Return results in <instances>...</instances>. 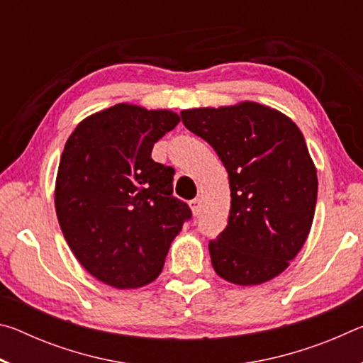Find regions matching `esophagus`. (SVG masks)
Wrapping results in <instances>:
<instances>
[{
  "mask_svg": "<svg viewBox=\"0 0 363 363\" xmlns=\"http://www.w3.org/2000/svg\"><path fill=\"white\" fill-rule=\"evenodd\" d=\"M189 205H190V210H192V213L196 216V214H199L200 210H201V200L200 199H194V200L189 201Z\"/></svg>",
  "mask_w": 363,
  "mask_h": 363,
  "instance_id": "34e87169",
  "label": "esophagus"
}]
</instances>
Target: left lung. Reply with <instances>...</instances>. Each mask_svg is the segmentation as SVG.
I'll return each mask as SVG.
<instances>
[{"mask_svg":"<svg viewBox=\"0 0 363 363\" xmlns=\"http://www.w3.org/2000/svg\"><path fill=\"white\" fill-rule=\"evenodd\" d=\"M181 120L229 173V219L208 245L216 274L235 285L277 277L303 248L315 213L317 171L303 133L256 102L182 110Z\"/></svg>","mask_w":363,"mask_h":363,"instance_id":"8db88e82","label":"left lung"}]
</instances>
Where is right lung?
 I'll return each instance as SVG.
<instances>
[{
  "label": "right lung",
  "mask_w": 363,
  "mask_h": 363,
  "mask_svg": "<svg viewBox=\"0 0 363 363\" xmlns=\"http://www.w3.org/2000/svg\"><path fill=\"white\" fill-rule=\"evenodd\" d=\"M179 116L118 104L83 120L67 140L56 213L79 264L110 286L155 280L171 242L192 218L173 195L174 169L152 160L153 144Z\"/></svg>",
  "instance_id": "obj_1"
}]
</instances>
